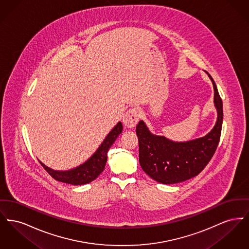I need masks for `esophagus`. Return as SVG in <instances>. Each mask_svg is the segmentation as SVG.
<instances>
[{"label":"esophagus","instance_id":"esophagus-1","mask_svg":"<svg viewBox=\"0 0 249 249\" xmlns=\"http://www.w3.org/2000/svg\"><path fill=\"white\" fill-rule=\"evenodd\" d=\"M140 113L136 108H131L129 111H127L126 115L123 118V124L126 128L132 129L136 126V124L139 121Z\"/></svg>","mask_w":249,"mask_h":249}]
</instances>
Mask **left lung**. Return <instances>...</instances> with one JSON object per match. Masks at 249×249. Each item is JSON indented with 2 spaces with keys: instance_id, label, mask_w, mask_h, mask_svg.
Segmentation results:
<instances>
[{
  "instance_id": "left-lung-1",
  "label": "left lung",
  "mask_w": 249,
  "mask_h": 249,
  "mask_svg": "<svg viewBox=\"0 0 249 249\" xmlns=\"http://www.w3.org/2000/svg\"><path fill=\"white\" fill-rule=\"evenodd\" d=\"M208 76L213 83L217 119L205 136L187 142H174L151 133L142 120L136 126L140 165L146 175L159 183L176 184L198 176L216 150L222 128L223 105L212 76Z\"/></svg>"
}]
</instances>
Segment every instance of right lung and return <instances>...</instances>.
<instances>
[{"mask_svg":"<svg viewBox=\"0 0 249 249\" xmlns=\"http://www.w3.org/2000/svg\"><path fill=\"white\" fill-rule=\"evenodd\" d=\"M122 123L119 122L112 130L107 134L104 142L101 143L99 148L83 164L77 166L68 171H55L48 166L42 163L39 160L41 165L48 172V174L55 180L71 184V185H84L88 184L100 176V174L105 170L107 164V152L113 142L116 141L119 134L122 132Z\"/></svg>","mask_w":249,"mask_h":249,"instance_id":"right-lung-1","label":"right lung"}]
</instances>
